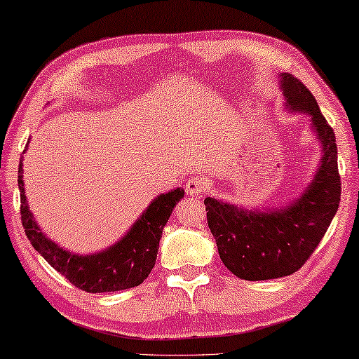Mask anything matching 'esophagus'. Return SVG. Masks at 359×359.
<instances>
[{
	"label": "esophagus",
	"mask_w": 359,
	"mask_h": 359,
	"mask_svg": "<svg viewBox=\"0 0 359 359\" xmlns=\"http://www.w3.org/2000/svg\"><path fill=\"white\" fill-rule=\"evenodd\" d=\"M205 191V180L199 178V176H194L186 181V193H188L191 198H199Z\"/></svg>",
	"instance_id": "34e87169"
}]
</instances>
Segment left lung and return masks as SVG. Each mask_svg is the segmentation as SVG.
I'll list each match as a JSON object with an SVG mask.
<instances>
[{"instance_id": "1", "label": "left lung", "mask_w": 359, "mask_h": 359, "mask_svg": "<svg viewBox=\"0 0 359 359\" xmlns=\"http://www.w3.org/2000/svg\"><path fill=\"white\" fill-rule=\"evenodd\" d=\"M286 109L311 119L320 144V163L299 198L281 208L247 209L205 198L208 225L222 263L235 276L266 281L296 273L320 243L340 203L341 183L333 129L318 109L312 93L289 73L279 75Z\"/></svg>"}]
</instances>
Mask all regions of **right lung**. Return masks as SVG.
Returning a JSON list of instances; mask_svg holds the SVG:
<instances>
[{"label":"right lung","instance_id":"add662e5","mask_svg":"<svg viewBox=\"0 0 359 359\" xmlns=\"http://www.w3.org/2000/svg\"><path fill=\"white\" fill-rule=\"evenodd\" d=\"M29 145V140H27ZM22 160L18 184L21 193V220L29 242L43 259L65 276L73 286L86 292H114L139 286L155 266L160 238L175 205L184 198V189L176 188L156 196L124 237L111 247L91 255L73 253L42 232L34 219L24 193Z\"/></svg>","mask_w":359,"mask_h":359}]
</instances>
